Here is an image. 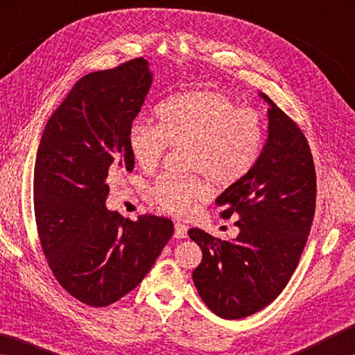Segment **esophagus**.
<instances>
[{"label":"esophagus","mask_w":355,"mask_h":355,"mask_svg":"<svg viewBox=\"0 0 355 355\" xmlns=\"http://www.w3.org/2000/svg\"><path fill=\"white\" fill-rule=\"evenodd\" d=\"M173 236H175L177 239H182V238H186L188 236V227L180 224V222H177L175 224V232H173Z\"/></svg>","instance_id":"esophagus-1"}]
</instances>
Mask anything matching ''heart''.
Masks as SVG:
<instances>
[{
    "instance_id": "heart-1",
    "label": "heart",
    "mask_w": 355,
    "mask_h": 355,
    "mask_svg": "<svg viewBox=\"0 0 355 355\" xmlns=\"http://www.w3.org/2000/svg\"><path fill=\"white\" fill-rule=\"evenodd\" d=\"M167 146H188L186 172L196 175H163L153 196L166 211L184 216L208 199L209 182L228 188L252 171L263 147L261 120L220 92L178 94L158 106L156 127L136 122L128 135L130 152L142 169L158 166Z\"/></svg>"
}]
</instances>
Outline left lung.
Here are the masks:
<instances>
[{
  "mask_svg": "<svg viewBox=\"0 0 355 355\" xmlns=\"http://www.w3.org/2000/svg\"><path fill=\"white\" fill-rule=\"evenodd\" d=\"M268 103V137L255 166L216 199L239 233L220 241L200 228L188 232L202 249L192 280L203 302L225 320L266 307L284 291L307 243L316 203L313 156L302 131L274 101Z\"/></svg>",
  "mask_w": 355,
  "mask_h": 355,
  "instance_id": "8db88e82",
  "label": "left lung"
}]
</instances>
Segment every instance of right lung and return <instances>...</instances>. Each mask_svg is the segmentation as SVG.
Masks as SVG:
<instances>
[{"label":"right lung","mask_w":355,"mask_h":355,"mask_svg":"<svg viewBox=\"0 0 355 355\" xmlns=\"http://www.w3.org/2000/svg\"><path fill=\"white\" fill-rule=\"evenodd\" d=\"M153 83L133 59L83 76L48 120L34 166V214L44 255L70 296L106 307L141 284L173 233L158 216L106 208L111 177L133 171V120Z\"/></svg>","instance_id":"add662e5"}]
</instances>
